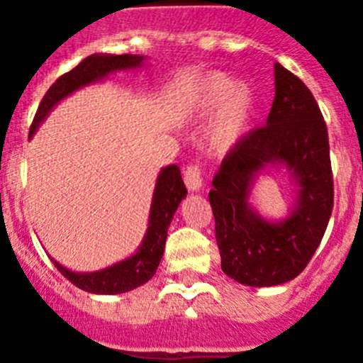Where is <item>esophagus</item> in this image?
I'll use <instances>...</instances> for the list:
<instances>
[{"mask_svg": "<svg viewBox=\"0 0 363 363\" xmlns=\"http://www.w3.org/2000/svg\"><path fill=\"white\" fill-rule=\"evenodd\" d=\"M184 184L189 191H200V188H202V168L199 164H189L186 168Z\"/></svg>", "mask_w": 363, "mask_h": 363, "instance_id": "esophagus-1", "label": "esophagus"}]
</instances>
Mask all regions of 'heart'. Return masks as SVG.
<instances>
[{"label":"heart","mask_w":363,"mask_h":363,"mask_svg":"<svg viewBox=\"0 0 363 363\" xmlns=\"http://www.w3.org/2000/svg\"><path fill=\"white\" fill-rule=\"evenodd\" d=\"M255 89L247 80H233L225 72H208L191 94V111L203 117L214 108L205 130V145L225 155L246 135L255 112Z\"/></svg>","instance_id":"b5f03b06"}]
</instances>
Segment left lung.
<instances>
[{"instance_id":"1","label":"left lung","mask_w":363,"mask_h":363,"mask_svg":"<svg viewBox=\"0 0 363 363\" xmlns=\"http://www.w3.org/2000/svg\"><path fill=\"white\" fill-rule=\"evenodd\" d=\"M274 96L267 124L225 156L208 193L221 269L246 286L295 279L320 246L334 207L327 124L306 84L274 65ZM287 168L296 200L283 220L263 218L250 203L252 186L267 167Z\"/></svg>"}]
</instances>
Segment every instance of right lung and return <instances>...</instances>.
<instances>
[{"label":"right lung","instance_id":"1","mask_svg":"<svg viewBox=\"0 0 363 363\" xmlns=\"http://www.w3.org/2000/svg\"><path fill=\"white\" fill-rule=\"evenodd\" d=\"M144 61L145 56H138V54H123V56L91 54V56H87L72 72L61 75L49 87L43 100L40 101L38 111H36L35 119L29 128V138L35 135L40 124L45 121L49 112L61 100H65L75 91L89 86V84L107 79L111 73L142 68ZM186 195H188V191H186V186L182 182L181 170H179L177 164H168V167L161 168L158 179H156L147 230H145L140 246L133 255L113 263L107 269L94 270V272H73L54 258L50 259L68 281H72L77 288L89 291V294L117 295L135 290V288L147 283L156 274L164 251L168 226L174 219L179 203L182 202Z\"/></svg>","mask_w":363,"mask_h":363}]
</instances>
